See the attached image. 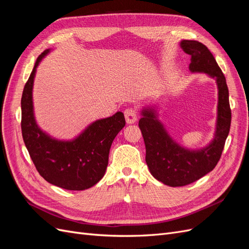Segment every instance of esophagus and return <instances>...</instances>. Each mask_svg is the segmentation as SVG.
<instances>
[{
	"label": "esophagus",
	"instance_id": "1",
	"mask_svg": "<svg viewBox=\"0 0 249 249\" xmlns=\"http://www.w3.org/2000/svg\"><path fill=\"white\" fill-rule=\"evenodd\" d=\"M124 117L127 124H134L137 120L138 113L136 108H127L124 110Z\"/></svg>",
	"mask_w": 249,
	"mask_h": 249
}]
</instances>
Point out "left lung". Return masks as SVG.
Listing matches in <instances>:
<instances>
[{
  "instance_id": "obj_1",
  "label": "left lung",
  "mask_w": 249,
  "mask_h": 249,
  "mask_svg": "<svg viewBox=\"0 0 249 249\" xmlns=\"http://www.w3.org/2000/svg\"><path fill=\"white\" fill-rule=\"evenodd\" d=\"M180 47L191 55L190 71L207 72L216 78L219 94L218 120L212 143L200 150H188L171 140L154 112H142L139 129L145 144V162L153 177L170 187L194 183L215 168L220 160L231 122L227 80L212 53L197 40H183Z\"/></svg>"
}]
</instances>
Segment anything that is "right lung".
I'll return each instance as SVG.
<instances>
[{
	"label": "right lung",
	"mask_w": 249,
	"mask_h": 249,
	"mask_svg": "<svg viewBox=\"0 0 249 249\" xmlns=\"http://www.w3.org/2000/svg\"><path fill=\"white\" fill-rule=\"evenodd\" d=\"M49 50L37 58L21 95V135L39 175L50 184L66 190L94 186L106 171L113 140L125 125L124 113L96 120L73 141L52 139L37 126L33 116L32 87L36 67Z\"/></svg>",
	"instance_id": "obj_1"
}]
</instances>
